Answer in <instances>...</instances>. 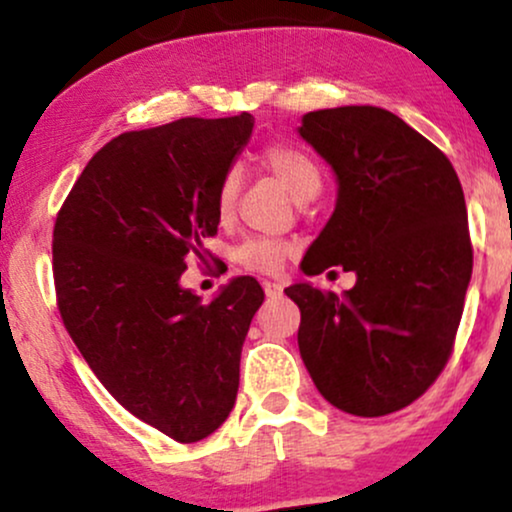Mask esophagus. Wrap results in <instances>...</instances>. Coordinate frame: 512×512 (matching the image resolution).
Instances as JSON below:
<instances>
[{
    "instance_id": "1",
    "label": "esophagus",
    "mask_w": 512,
    "mask_h": 512,
    "mask_svg": "<svg viewBox=\"0 0 512 512\" xmlns=\"http://www.w3.org/2000/svg\"><path fill=\"white\" fill-rule=\"evenodd\" d=\"M262 289L269 298H276V296H281V293H284V286L276 284V281H262Z\"/></svg>"
}]
</instances>
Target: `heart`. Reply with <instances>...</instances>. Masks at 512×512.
I'll return each mask as SVG.
<instances>
[{
    "instance_id": "obj_1",
    "label": "heart",
    "mask_w": 512,
    "mask_h": 512,
    "mask_svg": "<svg viewBox=\"0 0 512 512\" xmlns=\"http://www.w3.org/2000/svg\"><path fill=\"white\" fill-rule=\"evenodd\" d=\"M264 166H267L276 175V180L291 192L293 199L305 202V199L315 197L322 187V175L320 168L315 166V161L303 151L291 149V146H272V149L264 154ZM238 187L240 178L238 170H228L219 182V190H216V214L221 221L231 219L233 207H236L238 199ZM293 248L284 240L274 238H250L236 250V262L240 267L252 269V272H264L272 274L279 272L281 264H284L286 255Z\"/></svg>"
}]
</instances>
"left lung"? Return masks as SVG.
Masks as SVG:
<instances>
[{"label": "left lung", "instance_id": "obj_1", "mask_svg": "<svg viewBox=\"0 0 512 512\" xmlns=\"http://www.w3.org/2000/svg\"><path fill=\"white\" fill-rule=\"evenodd\" d=\"M298 134L337 178L303 274H356L342 296L310 281L286 289L301 308V358L332 407L392 414L433 385L455 342L472 279L462 185L448 156L390 110H315Z\"/></svg>", "mask_w": 512, "mask_h": 512}]
</instances>
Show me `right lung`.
Here are the masks:
<instances>
[{"instance_id": "obj_1", "label": "right lung", "mask_w": 512, "mask_h": 512, "mask_svg": "<svg viewBox=\"0 0 512 512\" xmlns=\"http://www.w3.org/2000/svg\"><path fill=\"white\" fill-rule=\"evenodd\" d=\"M250 113L125 132L88 161L52 233L60 315L105 390L178 443L211 436L238 395L264 301L236 276L202 303L180 284L216 236V190L250 142Z\"/></svg>"}]
</instances>
